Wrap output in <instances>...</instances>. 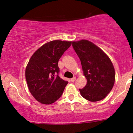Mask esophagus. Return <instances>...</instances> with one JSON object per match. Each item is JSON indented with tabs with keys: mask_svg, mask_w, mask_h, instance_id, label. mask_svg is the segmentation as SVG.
<instances>
[{
	"mask_svg": "<svg viewBox=\"0 0 133 133\" xmlns=\"http://www.w3.org/2000/svg\"><path fill=\"white\" fill-rule=\"evenodd\" d=\"M76 77H74L72 78V79H71V81L72 82H74L75 81H76Z\"/></svg>",
	"mask_w": 133,
	"mask_h": 133,
	"instance_id": "obj_1",
	"label": "esophagus"
}]
</instances>
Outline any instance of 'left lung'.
I'll use <instances>...</instances> for the list:
<instances>
[{"label":"left lung","mask_w":133,"mask_h":133,"mask_svg":"<svg viewBox=\"0 0 133 133\" xmlns=\"http://www.w3.org/2000/svg\"><path fill=\"white\" fill-rule=\"evenodd\" d=\"M72 44L87 80L86 85L79 89L81 95L90 102L103 100L114 85L115 72L111 60L100 48L88 40L73 41Z\"/></svg>","instance_id":"8db88e82"}]
</instances>
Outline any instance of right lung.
I'll return each mask as SVG.
<instances>
[{"instance_id": "1", "label": "right lung", "mask_w": 133, "mask_h": 133, "mask_svg": "<svg viewBox=\"0 0 133 133\" xmlns=\"http://www.w3.org/2000/svg\"><path fill=\"white\" fill-rule=\"evenodd\" d=\"M71 41L54 40L41 46L32 55L25 70L28 89L43 104L55 102L62 95L68 81L59 76L58 61Z\"/></svg>"}]
</instances>
